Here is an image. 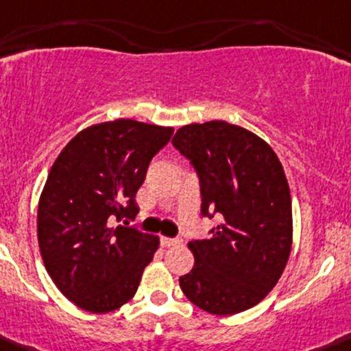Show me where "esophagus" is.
Listing matches in <instances>:
<instances>
[{"instance_id": "1", "label": "esophagus", "mask_w": 351, "mask_h": 351, "mask_svg": "<svg viewBox=\"0 0 351 351\" xmlns=\"http://www.w3.org/2000/svg\"><path fill=\"white\" fill-rule=\"evenodd\" d=\"M162 245L164 247H176V245H180V240H177V238H167V237H162Z\"/></svg>"}]
</instances>
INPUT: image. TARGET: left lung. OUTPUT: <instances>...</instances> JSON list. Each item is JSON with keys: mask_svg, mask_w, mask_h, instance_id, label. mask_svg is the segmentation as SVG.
I'll use <instances>...</instances> for the list:
<instances>
[{"mask_svg": "<svg viewBox=\"0 0 351 351\" xmlns=\"http://www.w3.org/2000/svg\"><path fill=\"white\" fill-rule=\"evenodd\" d=\"M172 143L196 167L201 211L223 221L189 241L194 267L179 279L186 298L216 316L258 304L279 282L292 248V202L272 147L243 126L215 120L180 126Z\"/></svg>", "mask_w": 351, "mask_h": 351, "instance_id": "8db88e82", "label": "left lung"}]
</instances>
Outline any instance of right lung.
I'll return each mask as SVG.
<instances>
[{
	"instance_id": "1",
	"label": "right lung",
	"mask_w": 351,
	"mask_h": 351,
	"mask_svg": "<svg viewBox=\"0 0 351 351\" xmlns=\"http://www.w3.org/2000/svg\"><path fill=\"white\" fill-rule=\"evenodd\" d=\"M172 132L128 118L96 123L53 162L38 201V247L50 279L77 308L111 313L135 295L160 240L111 223L135 218L136 191Z\"/></svg>"
}]
</instances>
